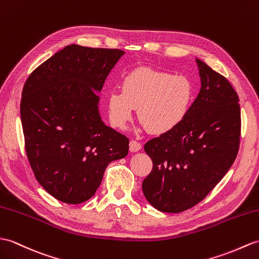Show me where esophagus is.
Here are the masks:
<instances>
[{"instance_id":"1","label":"esophagus","mask_w":259,"mask_h":259,"mask_svg":"<svg viewBox=\"0 0 259 259\" xmlns=\"http://www.w3.org/2000/svg\"><path fill=\"white\" fill-rule=\"evenodd\" d=\"M141 148H142L141 143H139V142L136 141V140H131L130 143H129L130 152H138V151H139V150H141Z\"/></svg>"}]
</instances>
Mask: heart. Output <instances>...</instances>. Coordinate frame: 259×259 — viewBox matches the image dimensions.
<instances>
[{"instance_id":"1","label":"heart","mask_w":259,"mask_h":259,"mask_svg":"<svg viewBox=\"0 0 259 259\" xmlns=\"http://www.w3.org/2000/svg\"><path fill=\"white\" fill-rule=\"evenodd\" d=\"M121 87L108 96L110 121L119 129L127 127L137 109L142 127L153 135L167 134L184 121L194 99L189 78L148 67L130 71Z\"/></svg>"}]
</instances>
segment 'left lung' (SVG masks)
I'll use <instances>...</instances> for the list:
<instances>
[{"label": "left lung", "mask_w": 259, "mask_h": 259, "mask_svg": "<svg viewBox=\"0 0 259 259\" xmlns=\"http://www.w3.org/2000/svg\"><path fill=\"white\" fill-rule=\"evenodd\" d=\"M201 89L184 121L148 141L153 167L143 180L144 197L165 213H180L201 202L236 159L240 108L225 77L195 59Z\"/></svg>", "instance_id": "8db88e82"}]
</instances>
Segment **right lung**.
<instances>
[{
	"label": "right lung",
	"instance_id": "right-lung-1",
	"mask_svg": "<svg viewBox=\"0 0 259 259\" xmlns=\"http://www.w3.org/2000/svg\"><path fill=\"white\" fill-rule=\"evenodd\" d=\"M123 51L68 45L29 75L21 100L27 158L58 201L93 197L107 165L127 157L129 139L102 121L98 94Z\"/></svg>",
	"mask_w": 259,
	"mask_h": 259
}]
</instances>
